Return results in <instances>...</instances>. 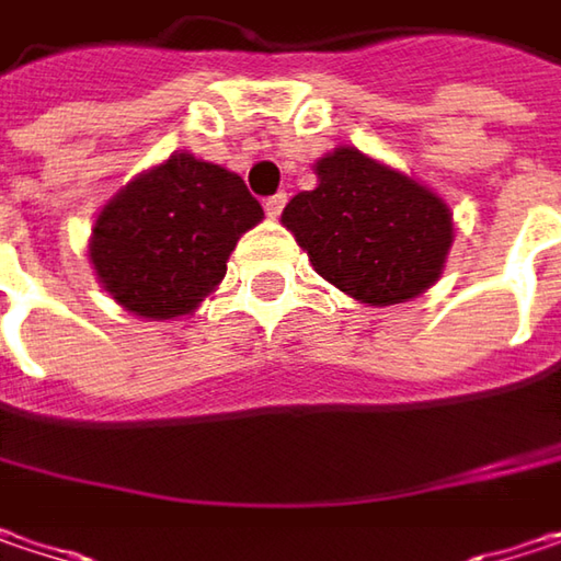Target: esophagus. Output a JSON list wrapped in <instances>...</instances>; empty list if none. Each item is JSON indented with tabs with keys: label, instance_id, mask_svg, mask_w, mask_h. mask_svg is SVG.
<instances>
[{
	"label": "esophagus",
	"instance_id": "1",
	"mask_svg": "<svg viewBox=\"0 0 561 561\" xmlns=\"http://www.w3.org/2000/svg\"><path fill=\"white\" fill-rule=\"evenodd\" d=\"M284 204H287V194H284V191H280V194H271V197L264 201V214H267L271 220H277L280 210H284Z\"/></svg>",
	"mask_w": 561,
	"mask_h": 561
}]
</instances>
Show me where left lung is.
<instances>
[{"instance_id": "8db88e82", "label": "left lung", "mask_w": 561, "mask_h": 561, "mask_svg": "<svg viewBox=\"0 0 561 561\" xmlns=\"http://www.w3.org/2000/svg\"><path fill=\"white\" fill-rule=\"evenodd\" d=\"M316 187L280 214L319 277L367 306L421 297L444 274L454 214L427 184L339 146L316 159Z\"/></svg>"}]
</instances>
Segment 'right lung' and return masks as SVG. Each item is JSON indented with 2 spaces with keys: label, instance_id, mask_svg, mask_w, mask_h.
Segmentation results:
<instances>
[{
  "label": "right lung",
  "instance_id": "1",
  "mask_svg": "<svg viewBox=\"0 0 561 561\" xmlns=\"http://www.w3.org/2000/svg\"><path fill=\"white\" fill-rule=\"evenodd\" d=\"M261 220V204L236 172L179 149L101 207L89 261L127 312L181 319L220 287L236 242Z\"/></svg>",
  "mask_w": 561,
  "mask_h": 561
}]
</instances>
